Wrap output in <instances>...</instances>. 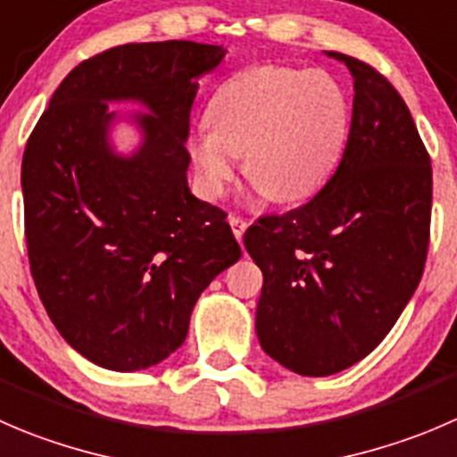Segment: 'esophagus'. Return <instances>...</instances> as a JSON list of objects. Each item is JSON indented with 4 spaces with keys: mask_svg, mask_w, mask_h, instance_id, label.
I'll use <instances>...</instances> for the list:
<instances>
[{
    "mask_svg": "<svg viewBox=\"0 0 457 457\" xmlns=\"http://www.w3.org/2000/svg\"><path fill=\"white\" fill-rule=\"evenodd\" d=\"M229 225H232V232H234V237H237V241H241L243 234H245V229H247V220L241 219V216L232 214L229 216Z\"/></svg>",
    "mask_w": 457,
    "mask_h": 457,
    "instance_id": "obj_1",
    "label": "esophagus"
}]
</instances>
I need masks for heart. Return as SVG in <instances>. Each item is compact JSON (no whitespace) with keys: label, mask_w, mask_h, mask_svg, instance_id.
Segmentation results:
<instances>
[{"label":"heart","mask_w":457,"mask_h":457,"mask_svg":"<svg viewBox=\"0 0 457 457\" xmlns=\"http://www.w3.org/2000/svg\"><path fill=\"white\" fill-rule=\"evenodd\" d=\"M187 154L201 192L219 198L243 171L274 203H301L326 187L348 140V104L332 78L286 66H252L225 79Z\"/></svg>","instance_id":"1"}]
</instances>
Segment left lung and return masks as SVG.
Wrapping results in <instances>:
<instances>
[{
	"mask_svg": "<svg viewBox=\"0 0 457 457\" xmlns=\"http://www.w3.org/2000/svg\"><path fill=\"white\" fill-rule=\"evenodd\" d=\"M328 57L353 75V120L326 187L243 237L263 272L256 337L305 378L351 369L391 332L422 278L431 225V161L409 106L373 66Z\"/></svg>",
	"mask_w": 457,
	"mask_h": 457,
	"instance_id": "1",
	"label": "left lung"
}]
</instances>
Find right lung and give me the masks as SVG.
<instances>
[{"label":"right lung","instance_id":"add662e5","mask_svg":"<svg viewBox=\"0 0 457 457\" xmlns=\"http://www.w3.org/2000/svg\"><path fill=\"white\" fill-rule=\"evenodd\" d=\"M223 46L170 39L75 66L26 143V243L44 308L73 351L134 373L183 346L198 296L241 259L225 212L189 192V111ZM131 101L147 114H118ZM137 127L118 153L110 131Z\"/></svg>","mask_w":457,"mask_h":457}]
</instances>
